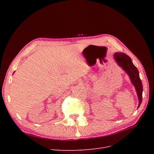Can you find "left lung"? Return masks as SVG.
Instances as JSON below:
<instances>
[{"instance_id": "8db88e82", "label": "left lung", "mask_w": 154, "mask_h": 154, "mask_svg": "<svg viewBox=\"0 0 154 154\" xmlns=\"http://www.w3.org/2000/svg\"><path fill=\"white\" fill-rule=\"evenodd\" d=\"M114 59L119 66L127 73L131 80L132 84L134 85L137 96L139 99V108L142 100L143 87L141 80L139 77V72L134 66L131 57L125 53L116 52L114 55Z\"/></svg>"}]
</instances>
